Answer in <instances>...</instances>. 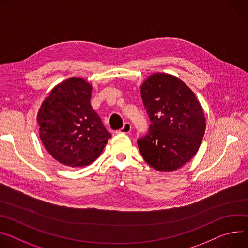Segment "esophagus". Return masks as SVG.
Returning <instances> with one entry per match:
<instances>
[{"label": "esophagus", "instance_id": "esophagus-1", "mask_svg": "<svg viewBox=\"0 0 248 248\" xmlns=\"http://www.w3.org/2000/svg\"><path fill=\"white\" fill-rule=\"evenodd\" d=\"M131 130V124L129 123H124V126L118 131L119 133H128Z\"/></svg>", "mask_w": 248, "mask_h": 248}]
</instances>
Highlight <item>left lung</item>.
Segmentation results:
<instances>
[{"instance_id": "8db88e82", "label": "left lung", "mask_w": 248, "mask_h": 248, "mask_svg": "<svg viewBox=\"0 0 248 248\" xmlns=\"http://www.w3.org/2000/svg\"><path fill=\"white\" fill-rule=\"evenodd\" d=\"M140 93L150 125L138 140L140 151L155 170L175 171L192 159L202 143L204 110L192 90L173 75L152 74Z\"/></svg>"}]
</instances>
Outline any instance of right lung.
<instances>
[{
    "label": "right lung",
    "instance_id": "add662e5",
    "mask_svg": "<svg viewBox=\"0 0 248 248\" xmlns=\"http://www.w3.org/2000/svg\"><path fill=\"white\" fill-rule=\"evenodd\" d=\"M91 95V85L72 77L54 87L38 110L40 140L66 166L91 164L111 138L90 103Z\"/></svg>",
    "mask_w": 248,
    "mask_h": 248
}]
</instances>
